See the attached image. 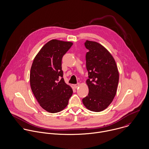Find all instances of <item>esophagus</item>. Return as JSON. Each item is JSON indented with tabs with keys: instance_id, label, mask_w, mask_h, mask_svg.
Instances as JSON below:
<instances>
[{
	"instance_id": "esophagus-1",
	"label": "esophagus",
	"mask_w": 149,
	"mask_h": 149,
	"mask_svg": "<svg viewBox=\"0 0 149 149\" xmlns=\"http://www.w3.org/2000/svg\"><path fill=\"white\" fill-rule=\"evenodd\" d=\"M79 85H80V84H79V83H77V84H74V85H73V86H74V88H76H76H77Z\"/></svg>"
}]
</instances>
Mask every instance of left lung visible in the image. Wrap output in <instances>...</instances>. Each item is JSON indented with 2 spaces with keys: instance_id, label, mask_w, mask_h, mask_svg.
Instances as JSON below:
<instances>
[{
  "instance_id": "obj_1",
  "label": "left lung",
  "mask_w": 149,
  "mask_h": 149,
  "mask_svg": "<svg viewBox=\"0 0 149 149\" xmlns=\"http://www.w3.org/2000/svg\"><path fill=\"white\" fill-rule=\"evenodd\" d=\"M85 46L89 50L86 54L89 93L82 101L88 109L100 112L110 105L116 95L119 72L113 56L102 45L86 40Z\"/></svg>"
}]
</instances>
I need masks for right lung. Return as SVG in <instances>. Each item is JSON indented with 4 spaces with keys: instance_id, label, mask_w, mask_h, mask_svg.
Returning a JSON list of instances; mask_svg holds the SVG:
<instances>
[{
    "instance_id": "obj_1",
    "label": "right lung",
    "mask_w": 149,
    "mask_h": 149,
    "mask_svg": "<svg viewBox=\"0 0 149 149\" xmlns=\"http://www.w3.org/2000/svg\"><path fill=\"white\" fill-rule=\"evenodd\" d=\"M73 42L52 40L43 45L35 57L30 69L31 91L40 106L50 113L63 110L73 94L65 83L62 58Z\"/></svg>"
}]
</instances>
